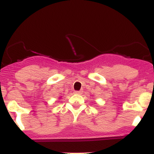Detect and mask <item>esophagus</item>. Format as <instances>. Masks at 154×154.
Listing matches in <instances>:
<instances>
[{"mask_svg":"<svg viewBox=\"0 0 154 154\" xmlns=\"http://www.w3.org/2000/svg\"><path fill=\"white\" fill-rule=\"evenodd\" d=\"M75 94H79V95H80V94H82V91H75Z\"/></svg>","mask_w":154,"mask_h":154,"instance_id":"34e87169","label":"esophagus"}]
</instances>
